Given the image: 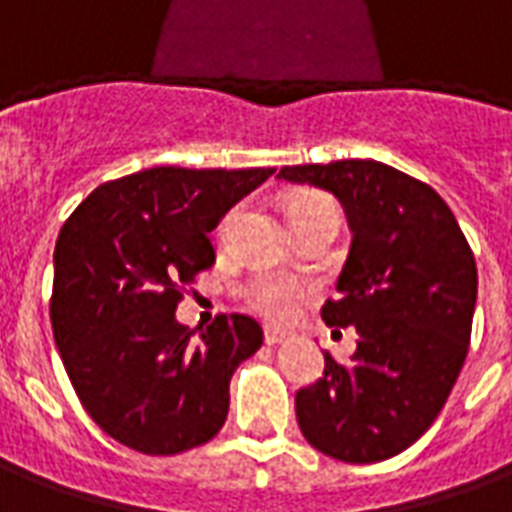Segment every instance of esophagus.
Returning a JSON list of instances; mask_svg holds the SVG:
<instances>
[{"mask_svg": "<svg viewBox=\"0 0 512 512\" xmlns=\"http://www.w3.org/2000/svg\"><path fill=\"white\" fill-rule=\"evenodd\" d=\"M266 345H279L285 343V332H279V329H266Z\"/></svg>", "mask_w": 512, "mask_h": 512, "instance_id": "1", "label": "esophagus"}]
</instances>
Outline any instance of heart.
<instances>
[{"label": "heart", "mask_w": 512, "mask_h": 512, "mask_svg": "<svg viewBox=\"0 0 512 512\" xmlns=\"http://www.w3.org/2000/svg\"><path fill=\"white\" fill-rule=\"evenodd\" d=\"M315 208H334V202L326 197V194H318V191H301L293 197V202L288 205V216H299V213L315 211ZM233 222V213L227 216L222 230H227ZM244 296L249 301V307L255 312H260L263 318H271V321H285L293 315L296 304L304 296V285L296 282V279L288 277H271V274H263V277H255L244 288Z\"/></svg>", "instance_id": "heart-1"}]
</instances>
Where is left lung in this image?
<instances>
[{"label": "left lung", "instance_id": "left-lung-1", "mask_svg": "<svg viewBox=\"0 0 512 512\" xmlns=\"http://www.w3.org/2000/svg\"><path fill=\"white\" fill-rule=\"evenodd\" d=\"M279 178L332 191L351 227L337 299L323 321L356 329L348 365L326 354L323 378L296 392V419L315 450L376 463L433 425L472 337L477 266L455 216L428 183L381 161L282 167Z\"/></svg>", "mask_w": 512, "mask_h": 512}]
</instances>
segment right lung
<instances>
[{"label":"right lung","mask_w":512,"mask_h":512,"mask_svg":"<svg viewBox=\"0 0 512 512\" xmlns=\"http://www.w3.org/2000/svg\"><path fill=\"white\" fill-rule=\"evenodd\" d=\"M271 167H153L101 183L54 246L51 329L98 428L145 455L211 441L235 367L263 345L249 315L194 337L175 318L183 288L216 260L208 233Z\"/></svg>","instance_id":"add662e5"}]
</instances>
